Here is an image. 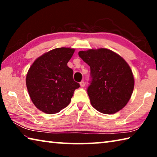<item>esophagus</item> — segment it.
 I'll return each instance as SVG.
<instances>
[{"mask_svg":"<svg viewBox=\"0 0 157 157\" xmlns=\"http://www.w3.org/2000/svg\"><path fill=\"white\" fill-rule=\"evenodd\" d=\"M79 84H80V86L82 87H84L85 86V82L83 80H82V82H80V83H79Z\"/></svg>","mask_w":157,"mask_h":157,"instance_id":"esophagus-1","label":"esophagus"}]
</instances>
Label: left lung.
Returning a JSON list of instances; mask_svg holds the SVG:
<instances>
[{
	"mask_svg": "<svg viewBox=\"0 0 157 157\" xmlns=\"http://www.w3.org/2000/svg\"><path fill=\"white\" fill-rule=\"evenodd\" d=\"M78 55L91 69L87 93L93 107L105 114L115 113L124 107L134 86L132 71L125 60L106 48L79 51Z\"/></svg>",
	"mask_w": 157,
	"mask_h": 157,
	"instance_id": "left-lung-1",
	"label": "left lung"
}]
</instances>
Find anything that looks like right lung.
Returning a JSON list of instances; mask_svg holds the SVG:
<instances>
[{
	"instance_id": "add662e5",
	"label": "right lung",
	"mask_w": 157,
	"mask_h": 157,
	"mask_svg": "<svg viewBox=\"0 0 157 157\" xmlns=\"http://www.w3.org/2000/svg\"><path fill=\"white\" fill-rule=\"evenodd\" d=\"M75 49L57 48L34 61L26 76L28 94L35 107L53 114L69 105L79 84L74 81L73 71L67 66Z\"/></svg>"
}]
</instances>
